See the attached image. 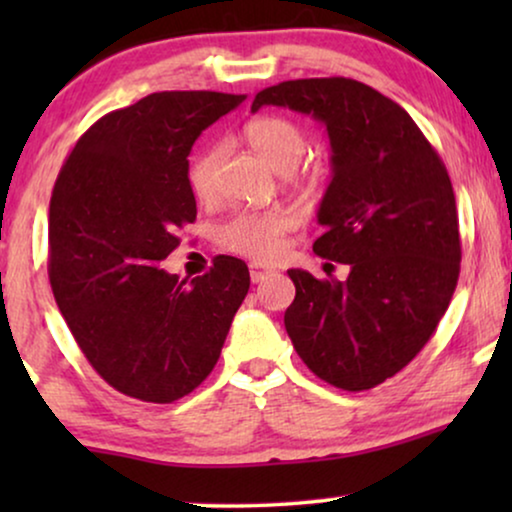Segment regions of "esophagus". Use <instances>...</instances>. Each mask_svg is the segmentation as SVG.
<instances>
[{
  "label": "esophagus",
  "instance_id": "34e87169",
  "mask_svg": "<svg viewBox=\"0 0 512 512\" xmlns=\"http://www.w3.org/2000/svg\"><path fill=\"white\" fill-rule=\"evenodd\" d=\"M249 275H251V282L258 284V282H263L268 275H272V268H268V265H261V263H251Z\"/></svg>",
  "mask_w": 512,
  "mask_h": 512
}]
</instances>
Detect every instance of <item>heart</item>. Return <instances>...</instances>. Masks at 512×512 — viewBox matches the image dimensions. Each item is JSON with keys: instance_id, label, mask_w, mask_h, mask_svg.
Segmentation results:
<instances>
[{"instance_id": "b5f03b06", "label": "heart", "mask_w": 512, "mask_h": 512, "mask_svg": "<svg viewBox=\"0 0 512 512\" xmlns=\"http://www.w3.org/2000/svg\"><path fill=\"white\" fill-rule=\"evenodd\" d=\"M244 139L265 163L279 172H291L307 151V137L300 125L277 114L251 118L244 125ZM219 160V146H207L188 160L186 181L195 198L205 200L214 193ZM293 226H296V216L284 207L247 209L223 221L216 230V240L233 254L256 258V261H272L282 254L284 237Z\"/></svg>"}]
</instances>
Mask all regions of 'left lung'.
I'll list each match as a JSON object with an SVG mask.
<instances>
[{
  "mask_svg": "<svg viewBox=\"0 0 512 512\" xmlns=\"http://www.w3.org/2000/svg\"><path fill=\"white\" fill-rule=\"evenodd\" d=\"M263 104L312 114L331 139L333 179L312 249L349 277L289 270L284 312L300 359L321 380L366 391L403 370L431 340L457 289L461 240L450 174L408 111L366 83L328 76L261 90Z\"/></svg>",
  "mask_w": 512,
  "mask_h": 512,
  "instance_id": "8db88e82",
  "label": "left lung"
}]
</instances>
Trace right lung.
Masks as SVG:
<instances>
[{
	"label": "right lung",
	"mask_w": 512,
	"mask_h": 512,
	"mask_svg": "<svg viewBox=\"0 0 512 512\" xmlns=\"http://www.w3.org/2000/svg\"><path fill=\"white\" fill-rule=\"evenodd\" d=\"M247 95L165 90L104 114L79 137L48 209V279L95 373L146 403L205 382L249 291L247 263L216 256L202 277L160 270L195 221V139Z\"/></svg>",
	"instance_id": "right-lung-1"
}]
</instances>
